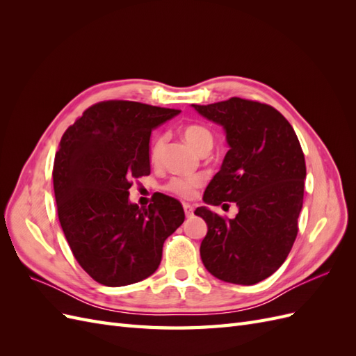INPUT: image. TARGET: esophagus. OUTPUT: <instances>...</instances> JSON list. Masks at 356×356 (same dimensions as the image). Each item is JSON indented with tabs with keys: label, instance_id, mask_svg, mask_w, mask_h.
<instances>
[{
	"label": "esophagus",
	"instance_id": "1",
	"mask_svg": "<svg viewBox=\"0 0 356 356\" xmlns=\"http://www.w3.org/2000/svg\"><path fill=\"white\" fill-rule=\"evenodd\" d=\"M182 207H184V212H186V217H191L193 215V207L190 203H184L182 204Z\"/></svg>",
	"mask_w": 356,
	"mask_h": 356
}]
</instances>
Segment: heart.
Instances as JSON below:
<instances>
[{
    "mask_svg": "<svg viewBox=\"0 0 356 356\" xmlns=\"http://www.w3.org/2000/svg\"><path fill=\"white\" fill-rule=\"evenodd\" d=\"M184 139L190 144V147H193L196 152L204 153L209 152L213 145V136L209 129L203 127L200 124H190L187 127H184ZM165 145V136H157L154 139V143L152 145V159L156 161L160 154L161 149H163ZM202 184L200 178L197 177H188V178H181V177H175L169 181L168 184V190L175 193V195H179L182 197H191L195 195L196 188Z\"/></svg>",
    "mask_w": 356,
    "mask_h": 356,
    "instance_id": "1",
    "label": "heart"
}]
</instances>
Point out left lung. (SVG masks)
<instances>
[{
	"mask_svg": "<svg viewBox=\"0 0 356 356\" xmlns=\"http://www.w3.org/2000/svg\"><path fill=\"white\" fill-rule=\"evenodd\" d=\"M224 129L229 152L203 193L207 207L195 211L208 225L200 243L207 270L224 282L254 285L284 264L298 232L306 163L293 126L273 106L230 98L191 105ZM240 212L224 220L209 206Z\"/></svg>",
	"mask_w": 356,
	"mask_h": 356,
	"instance_id": "obj_1",
	"label": "left lung"
}]
</instances>
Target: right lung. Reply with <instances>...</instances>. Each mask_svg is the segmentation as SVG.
<instances>
[{
  "mask_svg": "<svg viewBox=\"0 0 356 356\" xmlns=\"http://www.w3.org/2000/svg\"><path fill=\"white\" fill-rule=\"evenodd\" d=\"M178 110L131 101L92 105L63 134L53 165L59 222L75 260L96 282L124 286L152 276L163 243L184 222L179 200H129L149 174V136Z\"/></svg>",
  "mask_w": 356,
  "mask_h": 356,
  "instance_id": "right-lung-1",
  "label": "right lung"
}]
</instances>
